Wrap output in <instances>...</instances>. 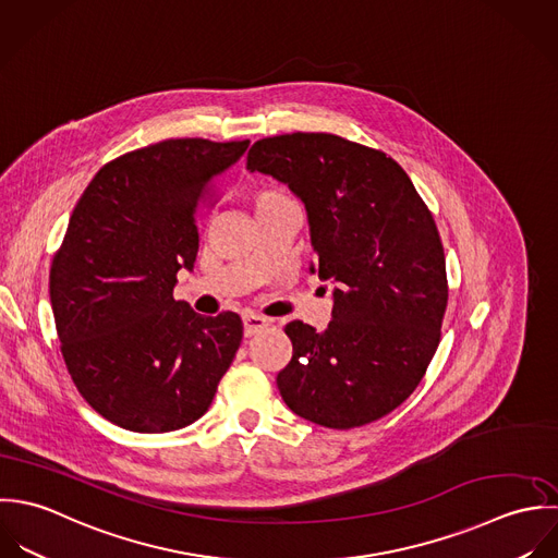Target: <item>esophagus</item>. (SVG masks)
Here are the masks:
<instances>
[{
	"mask_svg": "<svg viewBox=\"0 0 558 558\" xmlns=\"http://www.w3.org/2000/svg\"><path fill=\"white\" fill-rule=\"evenodd\" d=\"M269 326V319L267 317H263V315H256V313H252V311H245L243 313V328H245V336L256 335V332H260L263 328H267Z\"/></svg>",
	"mask_w": 558,
	"mask_h": 558,
	"instance_id": "34e87169",
	"label": "esophagus"
}]
</instances>
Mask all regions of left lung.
Listing matches in <instances>:
<instances>
[{"label": "left lung", "mask_w": 558, "mask_h": 558, "mask_svg": "<svg viewBox=\"0 0 558 558\" xmlns=\"http://www.w3.org/2000/svg\"><path fill=\"white\" fill-rule=\"evenodd\" d=\"M247 170L302 198L319 278L336 284L324 332L304 322L284 328L293 342L276 379L284 403L330 429L390 414L416 390L440 342L448 282L432 211L392 157L335 133L263 137Z\"/></svg>", "instance_id": "8db88e82"}]
</instances>
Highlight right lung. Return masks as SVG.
Masks as SVG:
<instances>
[{
  "instance_id": "add662e5",
  "label": "right lung",
  "mask_w": 558,
  "mask_h": 558,
  "mask_svg": "<svg viewBox=\"0 0 558 558\" xmlns=\"http://www.w3.org/2000/svg\"><path fill=\"white\" fill-rule=\"evenodd\" d=\"M250 140H163L106 163L73 209L49 295L60 349L88 405L137 434L177 432L211 405L243 324L174 300L198 254L196 216Z\"/></svg>"
}]
</instances>
